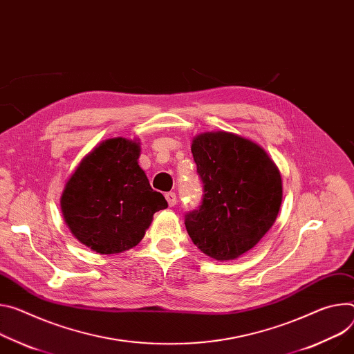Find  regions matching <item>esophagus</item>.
<instances>
[{"instance_id":"1","label":"esophagus","mask_w":354,"mask_h":354,"mask_svg":"<svg viewBox=\"0 0 354 354\" xmlns=\"http://www.w3.org/2000/svg\"><path fill=\"white\" fill-rule=\"evenodd\" d=\"M165 199H167V202H168V205L172 207V206H175L176 205V202H178V199H176V195L174 194V192H168V194L165 195Z\"/></svg>"}]
</instances>
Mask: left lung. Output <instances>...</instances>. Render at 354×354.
I'll return each instance as SVG.
<instances>
[{"mask_svg": "<svg viewBox=\"0 0 354 354\" xmlns=\"http://www.w3.org/2000/svg\"><path fill=\"white\" fill-rule=\"evenodd\" d=\"M192 153L203 195L185 214L187 234L212 259L234 260L274 224L282 201L279 171L260 145L232 133L198 136Z\"/></svg>", "mask_w": 354, "mask_h": 354, "instance_id": "obj_1", "label": "left lung"}]
</instances>
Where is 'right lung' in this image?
Instances as JSON below:
<instances>
[{
    "label": "right lung",
    "mask_w": 354,
    "mask_h": 354,
    "mask_svg": "<svg viewBox=\"0 0 354 354\" xmlns=\"http://www.w3.org/2000/svg\"><path fill=\"white\" fill-rule=\"evenodd\" d=\"M140 145L111 138L93 149L68 180L62 213L73 236L100 254L136 247L155 212L168 207L138 165Z\"/></svg>",
    "instance_id": "add662e5"
}]
</instances>
